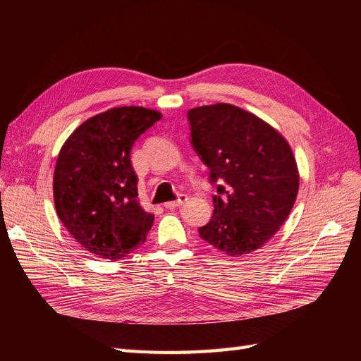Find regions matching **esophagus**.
Listing matches in <instances>:
<instances>
[{
  "label": "esophagus",
  "mask_w": 361,
  "mask_h": 361,
  "mask_svg": "<svg viewBox=\"0 0 361 361\" xmlns=\"http://www.w3.org/2000/svg\"><path fill=\"white\" fill-rule=\"evenodd\" d=\"M188 200V197H187V195H185V194H180L179 195V197L176 199V200H173V202H167L166 204H164V206H166L167 207V209H174V207H178V206H182L185 202H187Z\"/></svg>",
  "instance_id": "esophagus-1"
}]
</instances>
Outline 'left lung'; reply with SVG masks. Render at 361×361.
Here are the masks:
<instances>
[{
  "instance_id": "obj_1",
  "label": "left lung",
  "mask_w": 361,
  "mask_h": 361,
  "mask_svg": "<svg viewBox=\"0 0 361 361\" xmlns=\"http://www.w3.org/2000/svg\"><path fill=\"white\" fill-rule=\"evenodd\" d=\"M191 145L215 185L211 221L199 235L228 256L248 255L274 236L297 200L290 146L257 116L231 104L188 111Z\"/></svg>"
}]
</instances>
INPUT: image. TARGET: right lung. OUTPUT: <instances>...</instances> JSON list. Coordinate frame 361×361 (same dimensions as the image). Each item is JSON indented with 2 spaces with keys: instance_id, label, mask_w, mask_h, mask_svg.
I'll return each instance as SVG.
<instances>
[{
  "instance_id": "add662e5",
  "label": "right lung",
  "mask_w": 361,
  "mask_h": 361,
  "mask_svg": "<svg viewBox=\"0 0 361 361\" xmlns=\"http://www.w3.org/2000/svg\"><path fill=\"white\" fill-rule=\"evenodd\" d=\"M161 113L118 106L76 128L54 170V203L68 232L101 259L117 260L146 243L154 215L138 202L130 149Z\"/></svg>"
}]
</instances>
